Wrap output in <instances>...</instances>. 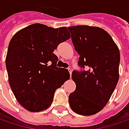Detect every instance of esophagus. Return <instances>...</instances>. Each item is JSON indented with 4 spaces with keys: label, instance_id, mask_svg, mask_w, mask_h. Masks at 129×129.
<instances>
[{
    "label": "esophagus",
    "instance_id": "obj_1",
    "mask_svg": "<svg viewBox=\"0 0 129 129\" xmlns=\"http://www.w3.org/2000/svg\"><path fill=\"white\" fill-rule=\"evenodd\" d=\"M68 70L69 71V73H70V75L71 76V74H72V71H71V69L70 68H69V69H68Z\"/></svg>",
    "mask_w": 129,
    "mask_h": 129
}]
</instances>
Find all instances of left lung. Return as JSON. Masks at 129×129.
Here are the masks:
<instances>
[{"instance_id":"obj_1","label":"left lung","mask_w":129,"mask_h":129,"mask_svg":"<svg viewBox=\"0 0 129 129\" xmlns=\"http://www.w3.org/2000/svg\"><path fill=\"white\" fill-rule=\"evenodd\" d=\"M78 64L88 70L72 72L76 89L69 101L76 113L92 115L100 112L109 101L119 79L120 52L113 38L103 29L87 25L68 27Z\"/></svg>"}]
</instances>
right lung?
<instances>
[{"label":"right lung","mask_w":129,"mask_h":129,"mask_svg":"<svg viewBox=\"0 0 129 129\" xmlns=\"http://www.w3.org/2000/svg\"><path fill=\"white\" fill-rule=\"evenodd\" d=\"M71 35L66 26L54 29L34 24L17 31L9 42L6 66L11 90L19 103L31 112L48 109L54 93L70 74L56 66L53 53Z\"/></svg>","instance_id":"right-lung-1"}]
</instances>
